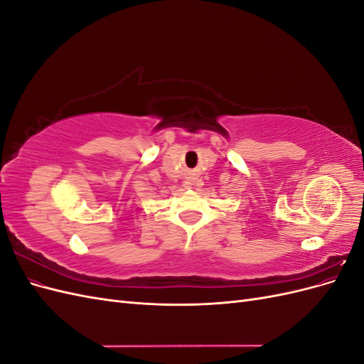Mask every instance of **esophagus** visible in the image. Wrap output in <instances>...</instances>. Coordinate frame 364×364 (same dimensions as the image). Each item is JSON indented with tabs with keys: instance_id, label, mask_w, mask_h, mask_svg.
Here are the masks:
<instances>
[{
	"instance_id": "esophagus-1",
	"label": "esophagus",
	"mask_w": 364,
	"mask_h": 364,
	"mask_svg": "<svg viewBox=\"0 0 364 364\" xmlns=\"http://www.w3.org/2000/svg\"><path fill=\"white\" fill-rule=\"evenodd\" d=\"M190 182H191V185H196V182H197V181L193 178V179H190Z\"/></svg>"
}]
</instances>
